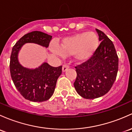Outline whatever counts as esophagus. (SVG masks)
<instances>
[{
	"label": "esophagus",
	"mask_w": 132,
	"mask_h": 132,
	"mask_svg": "<svg viewBox=\"0 0 132 132\" xmlns=\"http://www.w3.org/2000/svg\"><path fill=\"white\" fill-rule=\"evenodd\" d=\"M69 68H70L69 65H68V64H64L63 66H62V71L65 72L66 70H68V69Z\"/></svg>",
	"instance_id": "obj_1"
}]
</instances>
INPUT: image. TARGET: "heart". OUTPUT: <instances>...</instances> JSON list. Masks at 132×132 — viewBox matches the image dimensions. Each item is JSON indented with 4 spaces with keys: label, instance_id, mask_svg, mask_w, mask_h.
Listing matches in <instances>:
<instances>
[{
    "label": "heart",
    "instance_id": "1",
    "mask_svg": "<svg viewBox=\"0 0 132 132\" xmlns=\"http://www.w3.org/2000/svg\"><path fill=\"white\" fill-rule=\"evenodd\" d=\"M99 44V38L96 33L82 32L63 38L60 46L53 44L51 50L54 54L61 57L66 55H73L76 60L82 61L94 54Z\"/></svg>",
    "mask_w": 132,
    "mask_h": 132
}]
</instances>
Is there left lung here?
<instances>
[{
  "label": "left lung",
  "instance_id": "obj_1",
  "mask_svg": "<svg viewBox=\"0 0 132 132\" xmlns=\"http://www.w3.org/2000/svg\"><path fill=\"white\" fill-rule=\"evenodd\" d=\"M101 44L92 56L76 66L77 78L74 87L85 99H94L107 94L116 80L118 57L113 42L96 29Z\"/></svg>",
  "mask_w": 132,
  "mask_h": 132
}]
</instances>
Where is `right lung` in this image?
Wrapping results in <instances>:
<instances>
[{"label": "right lung", "instance_id": "right-lung-1", "mask_svg": "<svg viewBox=\"0 0 132 132\" xmlns=\"http://www.w3.org/2000/svg\"><path fill=\"white\" fill-rule=\"evenodd\" d=\"M52 37L42 31H32L22 37L12 49L10 59L11 78L21 95L28 101L44 102L51 97L57 78L62 73V66L55 68L44 62L37 68H27L19 62V52L23 45L27 43L47 48Z\"/></svg>", "mask_w": 132, "mask_h": 132}]
</instances>
